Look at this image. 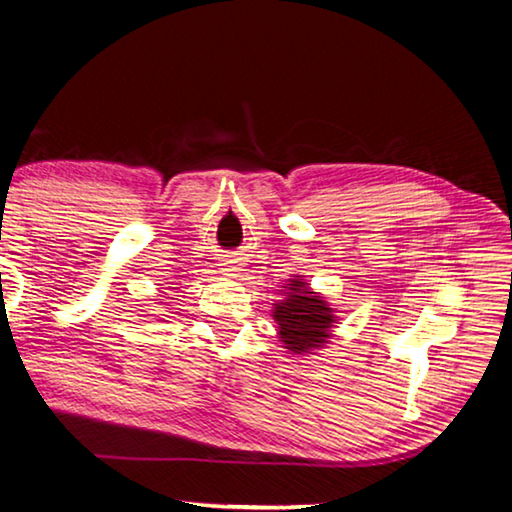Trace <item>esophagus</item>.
<instances>
[{"label":"esophagus","instance_id":"34e87169","mask_svg":"<svg viewBox=\"0 0 512 512\" xmlns=\"http://www.w3.org/2000/svg\"><path fill=\"white\" fill-rule=\"evenodd\" d=\"M225 273L227 275H237V266H234V262H225Z\"/></svg>","mask_w":512,"mask_h":512}]
</instances>
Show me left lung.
Listing matches in <instances>:
<instances>
[{
	"label": "left lung",
	"instance_id": "left-lung-1",
	"mask_svg": "<svg viewBox=\"0 0 512 512\" xmlns=\"http://www.w3.org/2000/svg\"><path fill=\"white\" fill-rule=\"evenodd\" d=\"M285 298L273 307L280 342L294 355H307L328 344L335 326V310L316 291L307 287L303 275H294L282 289Z\"/></svg>",
	"mask_w": 512,
	"mask_h": 512
}]
</instances>
